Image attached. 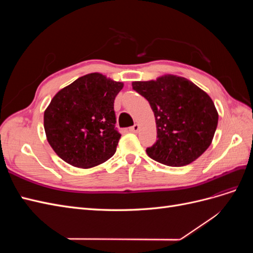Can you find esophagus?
Segmentation results:
<instances>
[{
    "mask_svg": "<svg viewBox=\"0 0 253 253\" xmlns=\"http://www.w3.org/2000/svg\"><path fill=\"white\" fill-rule=\"evenodd\" d=\"M138 129H139V126L138 125H134L133 126L129 127V132L137 133V132H138Z\"/></svg>",
    "mask_w": 253,
    "mask_h": 253,
    "instance_id": "1",
    "label": "esophagus"
}]
</instances>
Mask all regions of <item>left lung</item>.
<instances>
[{"label":"left lung","instance_id":"obj_1","mask_svg":"<svg viewBox=\"0 0 253 253\" xmlns=\"http://www.w3.org/2000/svg\"><path fill=\"white\" fill-rule=\"evenodd\" d=\"M132 86L147 99L154 112L157 140L147 149L152 159L166 166L183 167L209 148L218 114L212 99L203 89L174 75L135 81Z\"/></svg>","mask_w":253,"mask_h":253}]
</instances>
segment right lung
I'll use <instances>...</instances> for the list:
<instances>
[{"label":"right lung","mask_w":253,"mask_h":253,"mask_svg":"<svg viewBox=\"0 0 253 253\" xmlns=\"http://www.w3.org/2000/svg\"><path fill=\"white\" fill-rule=\"evenodd\" d=\"M124 83L93 73L59 90L44 112V129L56 154L74 167L88 169L110 159L120 133L114 101Z\"/></svg>","instance_id":"right-lung-1"}]
</instances>
